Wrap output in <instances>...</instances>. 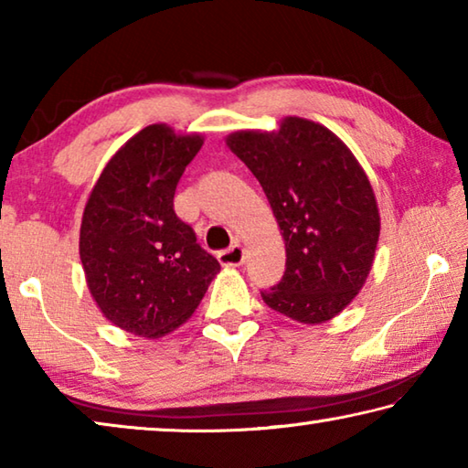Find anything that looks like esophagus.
Segmentation results:
<instances>
[{
	"mask_svg": "<svg viewBox=\"0 0 468 468\" xmlns=\"http://www.w3.org/2000/svg\"><path fill=\"white\" fill-rule=\"evenodd\" d=\"M243 260H245V251L239 243L231 245L229 250L218 251V262L223 266H241Z\"/></svg>",
	"mask_w": 468,
	"mask_h": 468,
	"instance_id": "34e87169",
	"label": "esophagus"
}]
</instances>
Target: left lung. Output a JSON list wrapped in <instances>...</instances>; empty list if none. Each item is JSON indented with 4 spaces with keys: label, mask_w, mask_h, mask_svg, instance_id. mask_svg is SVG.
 <instances>
[{
    "label": "left lung",
    "mask_w": 468,
    "mask_h": 468,
    "mask_svg": "<svg viewBox=\"0 0 468 468\" xmlns=\"http://www.w3.org/2000/svg\"><path fill=\"white\" fill-rule=\"evenodd\" d=\"M227 146L262 186L287 248V271L262 291L264 303L301 324L332 320L374 264L379 212L366 171L343 140L303 117H284L276 132H233Z\"/></svg>",
    "instance_id": "obj_1"
}]
</instances>
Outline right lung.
<instances>
[{
  "instance_id": "add662e5",
  "label": "right lung",
  "mask_w": 468,
  "mask_h": 468,
  "mask_svg": "<svg viewBox=\"0 0 468 468\" xmlns=\"http://www.w3.org/2000/svg\"><path fill=\"white\" fill-rule=\"evenodd\" d=\"M200 133L153 123L111 156L86 202L80 260L109 322L158 338L200 305L218 260L173 210L177 181L202 148Z\"/></svg>"
}]
</instances>
